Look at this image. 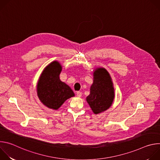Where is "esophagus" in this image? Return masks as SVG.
<instances>
[{
  "mask_svg": "<svg viewBox=\"0 0 160 160\" xmlns=\"http://www.w3.org/2000/svg\"><path fill=\"white\" fill-rule=\"evenodd\" d=\"M82 92H80V91H78V92H77V97H81L82 96Z\"/></svg>",
  "mask_w": 160,
  "mask_h": 160,
  "instance_id": "34e87169",
  "label": "esophagus"
}]
</instances>
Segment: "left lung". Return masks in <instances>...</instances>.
Returning a JSON list of instances; mask_svg holds the SVG:
<instances>
[{"label": "left lung", "instance_id": "8db88e82", "mask_svg": "<svg viewBox=\"0 0 160 160\" xmlns=\"http://www.w3.org/2000/svg\"><path fill=\"white\" fill-rule=\"evenodd\" d=\"M93 83L86 100L94 114L101 113L112 105L115 89L109 73L104 68H97L93 73Z\"/></svg>", "mask_w": 160, "mask_h": 160}]
</instances>
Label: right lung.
Returning a JSON list of instances; mask_svg holds the SVG:
<instances>
[{"label":"right lung","mask_w":160,"mask_h":160,"mask_svg":"<svg viewBox=\"0 0 160 160\" xmlns=\"http://www.w3.org/2000/svg\"><path fill=\"white\" fill-rule=\"evenodd\" d=\"M62 70L60 63L54 61L44 68L37 83V95L43 105L52 109H58L68 99L75 96L72 88L61 81Z\"/></svg>","instance_id":"add662e5"}]
</instances>
